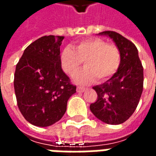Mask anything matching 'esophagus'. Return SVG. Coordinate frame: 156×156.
Here are the masks:
<instances>
[{"mask_svg": "<svg viewBox=\"0 0 156 156\" xmlns=\"http://www.w3.org/2000/svg\"><path fill=\"white\" fill-rule=\"evenodd\" d=\"M85 88H83V87H77V92H78V93H83V92L84 91Z\"/></svg>", "mask_w": 156, "mask_h": 156, "instance_id": "1", "label": "esophagus"}]
</instances>
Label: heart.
Returning a JSON list of instances; mask_svg holds the SVG:
<instances>
[{
	"label": "heart",
	"instance_id": "1",
	"mask_svg": "<svg viewBox=\"0 0 156 156\" xmlns=\"http://www.w3.org/2000/svg\"><path fill=\"white\" fill-rule=\"evenodd\" d=\"M65 48L60 55L62 68L67 74L73 75L84 62L86 68L75 75L74 81L81 84L91 83L98 78L107 81L116 73L120 67L121 54L115 44H108L100 38H91Z\"/></svg>",
	"mask_w": 156,
	"mask_h": 156
}]
</instances>
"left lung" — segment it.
<instances>
[{
	"label": "left lung",
	"mask_w": 156,
	"mask_h": 156,
	"mask_svg": "<svg viewBox=\"0 0 156 156\" xmlns=\"http://www.w3.org/2000/svg\"><path fill=\"white\" fill-rule=\"evenodd\" d=\"M99 35L113 39L120 51L121 63L111 78L93 88L98 97L90 105V110L106 124H119L127 120L137 108L143 91V66L132 41L113 31L100 32Z\"/></svg>",
	"instance_id": "1"
}]
</instances>
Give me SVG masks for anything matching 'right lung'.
Returning <instances> with one entry per match:
<instances>
[{"label":"right lung","instance_id":"obj_1","mask_svg":"<svg viewBox=\"0 0 156 156\" xmlns=\"http://www.w3.org/2000/svg\"><path fill=\"white\" fill-rule=\"evenodd\" d=\"M62 36L41 37L26 48L16 64L14 88L20 111L33 125L47 127L60 120L76 86L62 69Z\"/></svg>","mask_w":156,"mask_h":156}]
</instances>
